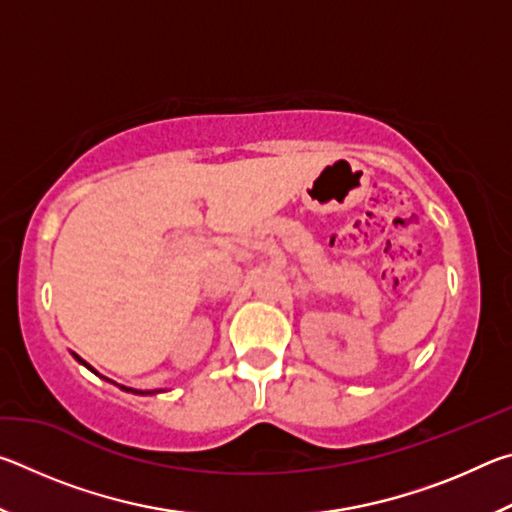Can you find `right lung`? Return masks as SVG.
<instances>
[{"label":"right lung","mask_w":512,"mask_h":512,"mask_svg":"<svg viewBox=\"0 0 512 512\" xmlns=\"http://www.w3.org/2000/svg\"><path fill=\"white\" fill-rule=\"evenodd\" d=\"M72 354H74V352H72ZM74 359L79 361V363H83V366L88 368V370L97 372V370H94V368L90 366V363H85V361L79 357V354H74ZM97 375H99V372H97ZM103 379H106V377H103ZM108 381H110V379H108ZM112 384H115V381H112ZM119 388H121V391H126V393H135V395H155V393H160V391H137V388H128V386H119Z\"/></svg>","instance_id":"obj_1"}]
</instances>
